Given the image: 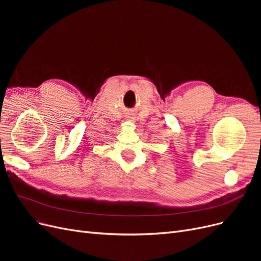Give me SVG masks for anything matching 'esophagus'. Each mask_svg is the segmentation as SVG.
<instances>
[{
    "instance_id": "obj_1",
    "label": "esophagus",
    "mask_w": 261,
    "mask_h": 261,
    "mask_svg": "<svg viewBox=\"0 0 261 261\" xmlns=\"http://www.w3.org/2000/svg\"><path fill=\"white\" fill-rule=\"evenodd\" d=\"M127 118H129L130 121H133V120H134V117H132V116H129V117H127Z\"/></svg>"
}]
</instances>
